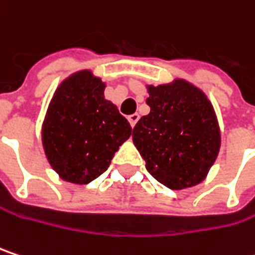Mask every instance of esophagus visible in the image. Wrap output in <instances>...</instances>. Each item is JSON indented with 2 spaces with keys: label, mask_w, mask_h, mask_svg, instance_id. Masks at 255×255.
I'll return each mask as SVG.
<instances>
[{
  "label": "esophagus",
  "mask_w": 255,
  "mask_h": 255,
  "mask_svg": "<svg viewBox=\"0 0 255 255\" xmlns=\"http://www.w3.org/2000/svg\"><path fill=\"white\" fill-rule=\"evenodd\" d=\"M138 118H140V115H138L137 112H135V114H131V115L128 117V123H129V126H131V127H134V126L137 124Z\"/></svg>",
  "instance_id": "obj_1"
}]
</instances>
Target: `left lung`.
<instances>
[{"label": "left lung", "instance_id": "obj_1", "mask_svg": "<svg viewBox=\"0 0 255 255\" xmlns=\"http://www.w3.org/2000/svg\"><path fill=\"white\" fill-rule=\"evenodd\" d=\"M150 112L132 129V143L150 175L171 190L203 182L220 150V128L207 95L184 79L146 86Z\"/></svg>", "mask_w": 255, "mask_h": 255}]
</instances>
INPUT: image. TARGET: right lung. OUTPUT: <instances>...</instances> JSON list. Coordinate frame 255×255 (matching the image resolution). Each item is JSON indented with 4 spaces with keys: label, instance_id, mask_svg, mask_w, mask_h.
<instances>
[{
    "label": "right lung",
    "instance_id": "1",
    "mask_svg": "<svg viewBox=\"0 0 255 255\" xmlns=\"http://www.w3.org/2000/svg\"><path fill=\"white\" fill-rule=\"evenodd\" d=\"M106 83L80 70L59 83L42 123V146L61 179L89 184L108 169L131 135L128 121L105 99Z\"/></svg>",
    "mask_w": 255,
    "mask_h": 255
}]
</instances>
